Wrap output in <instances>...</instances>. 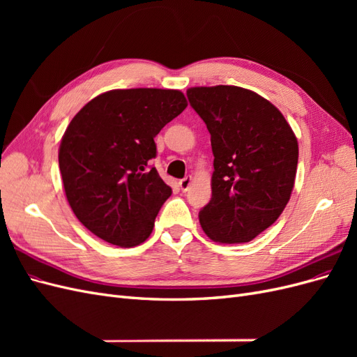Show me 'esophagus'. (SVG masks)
Instances as JSON below:
<instances>
[{
	"label": "esophagus",
	"mask_w": 357,
	"mask_h": 357,
	"mask_svg": "<svg viewBox=\"0 0 357 357\" xmlns=\"http://www.w3.org/2000/svg\"><path fill=\"white\" fill-rule=\"evenodd\" d=\"M190 185H192V177H190V176H186L185 178H181V180L178 181V186H180V189H181L183 192H186V190L190 188Z\"/></svg>",
	"instance_id": "obj_1"
}]
</instances>
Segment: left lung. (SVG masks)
<instances>
[{
  "label": "left lung",
  "instance_id": "left-lung-1",
  "mask_svg": "<svg viewBox=\"0 0 357 357\" xmlns=\"http://www.w3.org/2000/svg\"><path fill=\"white\" fill-rule=\"evenodd\" d=\"M188 100L211 135V201L199 211L215 243H248L283 213L294 190L298 139L275 105L238 86H201Z\"/></svg>",
  "mask_w": 357,
  "mask_h": 357
}]
</instances>
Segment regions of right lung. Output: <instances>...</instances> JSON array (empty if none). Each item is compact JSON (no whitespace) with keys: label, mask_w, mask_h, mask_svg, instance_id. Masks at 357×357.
Here are the masks:
<instances>
[{"label":"right lung","mask_w":357,"mask_h":357,"mask_svg":"<svg viewBox=\"0 0 357 357\" xmlns=\"http://www.w3.org/2000/svg\"><path fill=\"white\" fill-rule=\"evenodd\" d=\"M188 107L174 89H114L73 117L59 146L70 207L98 238L135 247L152 234L171 188L149 160L155 137Z\"/></svg>","instance_id":"add662e5"}]
</instances>
